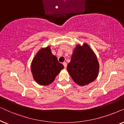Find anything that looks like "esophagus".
Here are the masks:
<instances>
[{
  "mask_svg": "<svg viewBox=\"0 0 124 124\" xmlns=\"http://www.w3.org/2000/svg\"><path fill=\"white\" fill-rule=\"evenodd\" d=\"M63 66H64V67H65V68H66V67H67V63L66 62H63Z\"/></svg>",
  "mask_w": 124,
  "mask_h": 124,
  "instance_id": "1",
  "label": "esophagus"
}]
</instances>
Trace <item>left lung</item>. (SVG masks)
I'll return each mask as SVG.
<instances>
[{"label": "left lung", "instance_id": "left-lung-1", "mask_svg": "<svg viewBox=\"0 0 124 124\" xmlns=\"http://www.w3.org/2000/svg\"><path fill=\"white\" fill-rule=\"evenodd\" d=\"M75 83L85 85L96 79L99 65L96 56L87 44L78 45L74 49L71 59L67 67Z\"/></svg>", "mask_w": 124, "mask_h": 124}]
</instances>
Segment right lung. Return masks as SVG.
Returning a JSON list of instances; mask_svg holds the SVG:
<instances>
[{
  "mask_svg": "<svg viewBox=\"0 0 124 124\" xmlns=\"http://www.w3.org/2000/svg\"><path fill=\"white\" fill-rule=\"evenodd\" d=\"M64 68L57 58L51 52L50 47L42 48L36 54L31 65L33 79L39 85H47Z\"/></svg>",
  "mask_w": 124,
  "mask_h": 124,
  "instance_id": "right-lung-1",
  "label": "right lung"
}]
</instances>
